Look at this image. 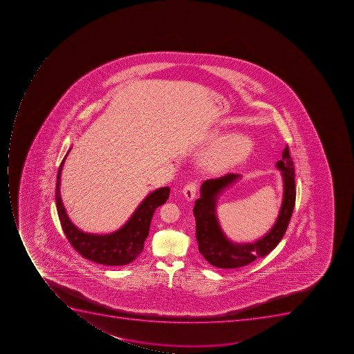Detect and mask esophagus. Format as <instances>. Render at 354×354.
<instances>
[{
  "instance_id": "obj_1",
  "label": "esophagus",
  "mask_w": 354,
  "mask_h": 354,
  "mask_svg": "<svg viewBox=\"0 0 354 354\" xmlns=\"http://www.w3.org/2000/svg\"><path fill=\"white\" fill-rule=\"evenodd\" d=\"M196 192H197V184L195 181H190L189 184H187L183 189V194L188 201H192L196 197Z\"/></svg>"
}]
</instances>
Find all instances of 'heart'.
I'll use <instances>...</instances> for the list:
<instances>
[{
    "label": "heart",
    "instance_id": "obj_1",
    "mask_svg": "<svg viewBox=\"0 0 354 354\" xmlns=\"http://www.w3.org/2000/svg\"><path fill=\"white\" fill-rule=\"evenodd\" d=\"M210 142H218L205 159V166L212 173H219L241 162L254 147L250 137L241 133L223 137L220 131H214L210 136Z\"/></svg>",
    "mask_w": 354,
    "mask_h": 354
}]
</instances>
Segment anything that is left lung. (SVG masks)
<instances>
[{
	"label": "left lung",
	"instance_id": "left-lung-1",
	"mask_svg": "<svg viewBox=\"0 0 354 354\" xmlns=\"http://www.w3.org/2000/svg\"><path fill=\"white\" fill-rule=\"evenodd\" d=\"M283 179V199L278 218L272 228L254 243H232L225 237L216 214L218 196L241 176L227 174L219 178L205 180L201 187V198L195 201L196 238L201 256L214 267L234 269L245 267L257 258L267 256L281 241L292 216L295 203V167L289 147L282 151V159L276 164Z\"/></svg>",
	"mask_w": 354,
	"mask_h": 354
}]
</instances>
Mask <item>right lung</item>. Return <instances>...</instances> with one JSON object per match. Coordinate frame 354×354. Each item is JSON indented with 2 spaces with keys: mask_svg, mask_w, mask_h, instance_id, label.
<instances>
[{
  "mask_svg": "<svg viewBox=\"0 0 354 354\" xmlns=\"http://www.w3.org/2000/svg\"><path fill=\"white\" fill-rule=\"evenodd\" d=\"M71 151V148H70ZM67 151L59 165L56 178V208L61 221L62 229L73 248L85 259L105 266H125L134 261L140 256L144 243L149 234L151 218L159 206L164 205L169 197V187L153 190L137 207L129 221L118 230L107 234H94L84 232L71 221L64 205L62 203L59 186L61 173Z\"/></svg>",
  "mask_w": 354,
  "mask_h": 354,
  "instance_id": "add662e5",
  "label": "right lung"
}]
</instances>
